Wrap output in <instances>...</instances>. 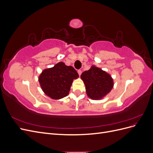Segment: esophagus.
Wrapping results in <instances>:
<instances>
[{
    "label": "esophagus",
    "instance_id": "1",
    "mask_svg": "<svg viewBox=\"0 0 153 153\" xmlns=\"http://www.w3.org/2000/svg\"><path fill=\"white\" fill-rule=\"evenodd\" d=\"M78 75H79V76H80L81 74H82V71L81 70H78Z\"/></svg>",
    "mask_w": 153,
    "mask_h": 153
}]
</instances>
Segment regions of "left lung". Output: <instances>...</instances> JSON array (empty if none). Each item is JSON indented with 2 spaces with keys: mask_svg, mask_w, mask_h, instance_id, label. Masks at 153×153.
Segmentation results:
<instances>
[{
  "mask_svg": "<svg viewBox=\"0 0 153 153\" xmlns=\"http://www.w3.org/2000/svg\"><path fill=\"white\" fill-rule=\"evenodd\" d=\"M87 96L93 100L103 99L112 89L114 80L109 73L94 65L82 73Z\"/></svg>",
  "mask_w": 153,
  "mask_h": 153,
  "instance_id": "8db88e82",
  "label": "left lung"
}]
</instances>
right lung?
Listing matches in <instances>:
<instances>
[{"label": "right lung", "instance_id": "add662e5", "mask_svg": "<svg viewBox=\"0 0 153 153\" xmlns=\"http://www.w3.org/2000/svg\"><path fill=\"white\" fill-rule=\"evenodd\" d=\"M79 77L71 66L59 62L50 68L45 69L38 80L44 93L53 100H60L68 95L73 80Z\"/></svg>", "mask_w": 153, "mask_h": 153}]
</instances>
